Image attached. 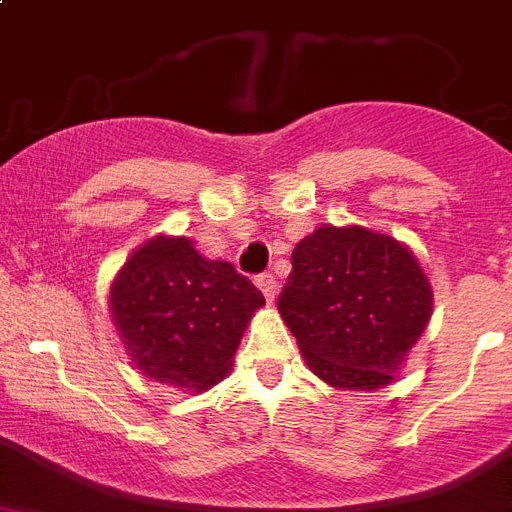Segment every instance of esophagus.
<instances>
[{"label": "esophagus", "instance_id": "34e87169", "mask_svg": "<svg viewBox=\"0 0 512 512\" xmlns=\"http://www.w3.org/2000/svg\"><path fill=\"white\" fill-rule=\"evenodd\" d=\"M257 286H260V291H263L268 302H276L278 283H276V278H273V273H263V276H257Z\"/></svg>", "mask_w": 512, "mask_h": 512}]
</instances>
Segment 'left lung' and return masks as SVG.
Here are the masks:
<instances>
[{
    "label": "left lung",
    "instance_id": "obj_1",
    "mask_svg": "<svg viewBox=\"0 0 512 512\" xmlns=\"http://www.w3.org/2000/svg\"><path fill=\"white\" fill-rule=\"evenodd\" d=\"M278 312L320 380L393 382L432 317V286L406 244L362 226H320L291 252Z\"/></svg>",
    "mask_w": 512,
    "mask_h": 512
}]
</instances>
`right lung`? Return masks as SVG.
Listing matches in <instances>:
<instances>
[{
	"label": "right lung",
	"mask_w": 512,
	"mask_h": 512,
	"mask_svg": "<svg viewBox=\"0 0 512 512\" xmlns=\"http://www.w3.org/2000/svg\"><path fill=\"white\" fill-rule=\"evenodd\" d=\"M109 302L135 367L200 393L229 375L265 296L231 263L200 255L187 236H156L122 265Z\"/></svg>",
	"instance_id": "1"
}]
</instances>
